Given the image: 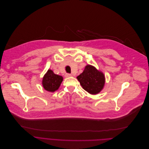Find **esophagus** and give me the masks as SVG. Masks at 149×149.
Here are the masks:
<instances>
[{
	"label": "esophagus",
	"mask_w": 149,
	"mask_h": 149,
	"mask_svg": "<svg viewBox=\"0 0 149 149\" xmlns=\"http://www.w3.org/2000/svg\"><path fill=\"white\" fill-rule=\"evenodd\" d=\"M72 76V74H69V73H66V74H65V77H71Z\"/></svg>",
	"instance_id": "1"
}]
</instances>
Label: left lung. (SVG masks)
<instances>
[{
  "mask_svg": "<svg viewBox=\"0 0 149 149\" xmlns=\"http://www.w3.org/2000/svg\"><path fill=\"white\" fill-rule=\"evenodd\" d=\"M77 79L84 90L91 95L100 93L105 83L104 74L90 65L85 67L83 72Z\"/></svg>",
  "mask_w": 149,
  "mask_h": 149,
  "instance_id": "8db88e82",
  "label": "left lung"
}]
</instances>
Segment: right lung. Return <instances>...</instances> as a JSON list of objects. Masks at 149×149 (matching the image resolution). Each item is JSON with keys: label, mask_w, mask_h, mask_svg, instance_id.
<instances>
[{"label": "right lung", "mask_w": 149, "mask_h": 149, "mask_svg": "<svg viewBox=\"0 0 149 149\" xmlns=\"http://www.w3.org/2000/svg\"><path fill=\"white\" fill-rule=\"evenodd\" d=\"M63 80L62 76L54 74L52 70L49 69L43 77L42 85L46 91L54 92L60 87Z\"/></svg>", "instance_id": "1"}]
</instances>
